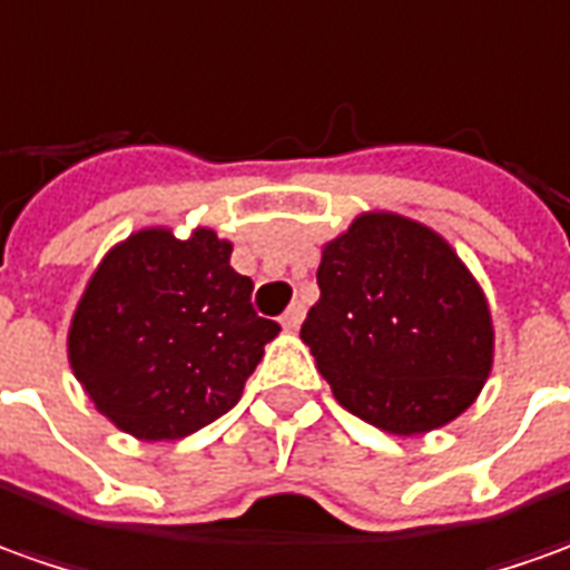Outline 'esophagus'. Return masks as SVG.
<instances>
[{"label":"esophagus","instance_id":"1","mask_svg":"<svg viewBox=\"0 0 570 570\" xmlns=\"http://www.w3.org/2000/svg\"><path fill=\"white\" fill-rule=\"evenodd\" d=\"M302 317H305V305H302V302H293V305L284 312V317H281L284 331H299Z\"/></svg>","mask_w":570,"mask_h":570}]
</instances>
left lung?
Segmentation results:
<instances>
[{"instance_id": "obj_1", "label": "left lung", "mask_w": 570, "mask_h": 570, "mask_svg": "<svg viewBox=\"0 0 570 570\" xmlns=\"http://www.w3.org/2000/svg\"><path fill=\"white\" fill-rule=\"evenodd\" d=\"M317 289L299 336L352 415L412 436L478 399L493 324L443 236L399 215H362L324 246Z\"/></svg>"}]
</instances>
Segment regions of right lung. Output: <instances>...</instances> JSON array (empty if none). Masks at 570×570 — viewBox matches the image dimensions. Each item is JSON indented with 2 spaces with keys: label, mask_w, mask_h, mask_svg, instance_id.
<instances>
[{
  "label": "right lung",
  "mask_w": 570,
  "mask_h": 570,
  "mask_svg": "<svg viewBox=\"0 0 570 570\" xmlns=\"http://www.w3.org/2000/svg\"><path fill=\"white\" fill-rule=\"evenodd\" d=\"M277 331L253 308V281L230 268L227 239L139 230L92 274L68 358L121 431L180 440L234 409Z\"/></svg>",
  "instance_id": "right-lung-1"
}]
</instances>
